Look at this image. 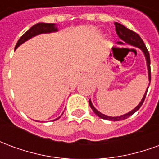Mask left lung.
Here are the masks:
<instances>
[{"instance_id": "obj_1", "label": "left lung", "mask_w": 159, "mask_h": 159, "mask_svg": "<svg viewBox=\"0 0 159 159\" xmlns=\"http://www.w3.org/2000/svg\"><path fill=\"white\" fill-rule=\"evenodd\" d=\"M115 27H116V32H117V36H119V38L123 42H119L118 43L119 44H129V45L134 46V47H136L138 48H140L142 50V52H144V55L146 57V60H147V70H148V78H149V85H150L151 83V67H150V55H149V52H148V50L146 48V45L144 43L143 40L140 38V36L135 33L133 30L128 29L125 26H123V25H121L119 23H115ZM148 88L149 86L147 87V91L144 94L142 100L140 101L139 105L137 106L134 110H132L129 112L124 114V115H122V116H118V117H109V116H107L105 114H102L101 112H100L99 111L95 109V107H93V104L91 102V100H89V103L90 107L92 108V110L93 111V112L96 114L98 117H100V118H103V119L106 120H110V121H120V120L126 119L130 116H132L135 111L139 110L140 108V107L142 106L144 100H145V98H146V95H147V90H148Z\"/></svg>"}]
</instances>
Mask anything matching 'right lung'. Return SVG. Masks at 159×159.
Here are the masks:
<instances>
[{
  "label": "right lung",
  "instance_id": "obj_1",
  "mask_svg": "<svg viewBox=\"0 0 159 159\" xmlns=\"http://www.w3.org/2000/svg\"><path fill=\"white\" fill-rule=\"evenodd\" d=\"M58 30V28L56 27L55 24H48V23H38L35 25H33L31 28H30L24 35H23L19 40L17 42L15 46V49L18 48V47L23 44L24 42L28 41L30 38H32L34 36L40 35V34H44V33H51L55 32ZM64 113V112H63ZM61 117V116H60ZM60 117L56 118L55 120H58ZM54 120V121H55Z\"/></svg>",
  "mask_w": 159,
  "mask_h": 159
}]
</instances>
